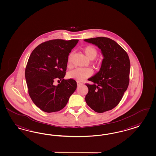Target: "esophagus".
Here are the masks:
<instances>
[{
  "mask_svg": "<svg viewBox=\"0 0 156 156\" xmlns=\"http://www.w3.org/2000/svg\"><path fill=\"white\" fill-rule=\"evenodd\" d=\"M82 84V83H80V82H79V81H77V85L78 86H80Z\"/></svg>",
  "mask_w": 156,
  "mask_h": 156,
  "instance_id": "esophagus-1",
  "label": "esophagus"
}]
</instances>
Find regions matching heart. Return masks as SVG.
<instances>
[{"mask_svg": "<svg viewBox=\"0 0 156 156\" xmlns=\"http://www.w3.org/2000/svg\"><path fill=\"white\" fill-rule=\"evenodd\" d=\"M83 52L85 54L87 58L90 60H93L97 56L98 51L94 47L92 46H87L83 49ZM73 54L70 53L68 58V64H71ZM92 75L91 70L88 68H76L75 69L72 70L68 72L67 76L69 79H74L76 80L83 81L87 78L90 77Z\"/></svg>", "mask_w": 156, "mask_h": 156, "instance_id": "b5f03b06", "label": "heart"}]
</instances>
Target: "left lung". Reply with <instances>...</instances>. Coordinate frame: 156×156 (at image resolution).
Listing matches in <instances>:
<instances>
[{"label": "left lung", "mask_w": 156, "mask_h": 156, "mask_svg": "<svg viewBox=\"0 0 156 156\" xmlns=\"http://www.w3.org/2000/svg\"><path fill=\"white\" fill-rule=\"evenodd\" d=\"M84 41L98 47L104 57L99 71L88 80L85 100L95 112L103 113L115 108L129 84L130 61L126 51L115 41L98 37Z\"/></svg>", "instance_id": "left-lung-1"}]
</instances>
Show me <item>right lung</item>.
<instances>
[{
	"mask_svg": "<svg viewBox=\"0 0 156 156\" xmlns=\"http://www.w3.org/2000/svg\"><path fill=\"white\" fill-rule=\"evenodd\" d=\"M79 40L47 41L36 47L31 53L25 69V79L29 96L41 110L51 113L62 109L75 91L77 83L65 80L68 58ZM55 78L62 82L57 86Z\"/></svg>",
	"mask_w": 156,
	"mask_h": 156,
	"instance_id": "obj_1",
	"label": "right lung"
}]
</instances>
